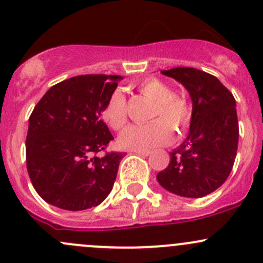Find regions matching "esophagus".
Returning a JSON list of instances; mask_svg holds the SVG:
<instances>
[{
    "mask_svg": "<svg viewBox=\"0 0 263 263\" xmlns=\"http://www.w3.org/2000/svg\"><path fill=\"white\" fill-rule=\"evenodd\" d=\"M135 153L139 154V155H142V156H148L150 155L151 151L150 150H136Z\"/></svg>",
    "mask_w": 263,
    "mask_h": 263,
    "instance_id": "1",
    "label": "esophagus"
}]
</instances>
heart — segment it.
Masks as SVG:
<instances>
[{"mask_svg":"<svg viewBox=\"0 0 263 263\" xmlns=\"http://www.w3.org/2000/svg\"><path fill=\"white\" fill-rule=\"evenodd\" d=\"M135 89L153 102L146 124L129 126L119 136V145L129 150H148L181 139L192 122V104L183 94L174 92L171 84L158 78L136 82ZM102 118L115 131H121L128 122L127 98L119 89L113 90L102 112ZM175 135H173V134Z\"/></svg>","mask_w":263,"mask_h":263,"instance_id":"1","label":"heart"}]
</instances>
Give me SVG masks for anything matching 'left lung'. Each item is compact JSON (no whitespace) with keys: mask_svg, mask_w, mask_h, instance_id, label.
<instances>
[{"mask_svg":"<svg viewBox=\"0 0 263 263\" xmlns=\"http://www.w3.org/2000/svg\"><path fill=\"white\" fill-rule=\"evenodd\" d=\"M161 73L182 82L192 99L190 134L171 153V161L156 179L172 193L198 198L210 195L229 177L238 150L235 99L216 78L192 67Z\"/></svg>","mask_w":263,"mask_h":263,"instance_id":"8db88e82","label":"left lung"}]
</instances>
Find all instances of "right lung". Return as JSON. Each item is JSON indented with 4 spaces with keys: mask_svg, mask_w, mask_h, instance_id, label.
Listing matches in <instances>:
<instances>
[{
    "mask_svg": "<svg viewBox=\"0 0 263 263\" xmlns=\"http://www.w3.org/2000/svg\"><path fill=\"white\" fill-rule=\"evenodd\" d=\"M118 80L121 76L102 73L67 79L53 85L31 112L26 169L50 205L86 210L112 191L124 153L107 151L113 136L102 112Z\"/></svg>",
    "mask_w": 263,
    "mask_h": 263,
    "instance_id": "obj_1",
    "label": "right lung"
}]
</instances>
